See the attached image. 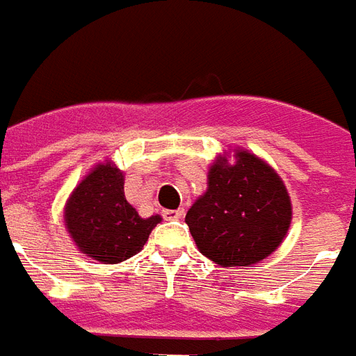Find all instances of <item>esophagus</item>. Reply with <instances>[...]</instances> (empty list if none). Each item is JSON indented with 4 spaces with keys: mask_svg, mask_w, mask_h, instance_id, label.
Instances as JSON below:
<instances>
[{
    "mask_svg": "<svg viewBox=\"0 0 356 356\" xmlns=\"http://www.w3.org/2000/svg\"><path fill=\"white\" fill-rule=\"evenodd\" d=\"M181 216H184V209L163 210V218H165V220H180Z\"/></svg>",
    "mask_w": 356,
    "mask_h": 356,
    "instance_id": "esophagus-1",
    "label": "esophagus"
}]
</instances>
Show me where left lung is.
Wrapping results in <instances>:
<instances>
[{
	"label": "left lung",
	"instance_id": "8db88e82",
	"mask_svg": "<svg viewBox=\"0 0 356 356\" xmlns=\"http://www.w3.org/2000/svg\"><path fill=\"white\" fill-rule=\"evenodd\" d=\"M235 163L220 155L209 168V188L186 214L197 248L222 267H252L277 250L292 222L281 176L245 149Z\"/></svg>",
	"mask_w": 356,
	"mask_h": 356
}]
</instances>
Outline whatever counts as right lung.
<instances>
[{
    "label": "right lung",
    "mask_w": 356,
    "mask_h": 356,
    "mask_svg": "<svg viewBox=\"0 0 356 356\" xmlns=\"http://www.w3.org/2000/svg\"><path fill=\"white\" fill-rule=\"evenodd\" d=\"M123 186V172L113 163L96 165L64 209L70 237L83 254L102 264H119L138 254L161 222L159 214L140 218Z\"/></svg>",
    "instance_id": "1"
}]
</instances>
